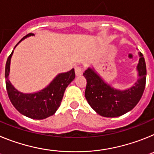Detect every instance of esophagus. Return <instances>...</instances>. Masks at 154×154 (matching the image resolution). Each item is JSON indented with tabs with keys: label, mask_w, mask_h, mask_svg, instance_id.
<instances>
[{
	"label": "esophagus",
	"mask_w": 154,
	"mask_h": 154,
	"mask_svg": "<svg viewBox=\"0 0 154 154\" xmlns=\"http://www.w3.org/2000/svg\"><path fill=\"white\" fill-rule=\"evenodd\" d=\"M75 75L77 76L81 75L82 74V69L81 66L77 65V66L75 67Z\"/></svg>",
	"instance_id": "obj_1"
}]
</instances>
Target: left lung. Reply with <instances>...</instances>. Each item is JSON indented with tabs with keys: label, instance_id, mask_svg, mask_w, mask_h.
<instances>
[{
	"label": "left lung",
	"instance_id": "1",
	"mask_svg": "<svg viewBox=\"0 0 154 154\" xmlns=\"http://www.w3.org/2000/svg\"><path fill=\"white\" fill-rule=\"evenodd\" d=\"M137 70L139 79L132 87L126 90L116 89L106 82L89 68L83 75L86 79L85 96L91 107L104 117H117L133 109L143 93L146 85V68L143 55L139 53Z\"/></svg>",
	"mask_w": 154,
	"mask_h": 154
}]
</instances>
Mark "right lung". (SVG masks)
Masks as SVG:
<instances>
[{"label": "right lung", "mask_w": 154, "mask_h": 154, "mask_svg": "<svg viewBox=\"0 0 154 154\" xmlns=\"http://www.w3.org/2000/svg\"><path fill=\"white\" fill-rule=\"evenodd\" d=\"M31 35H33V34L30 33L24 36L16 45L14 48L21 41ZM13 52L14 50L8 58L5 66L7 92L12 105L20 113L33 119H46L54 115L58 107L60 106L65 89L75 77L74 69L67 72L58 74L49 85L39 92L35 93H23L17 90L8 79L10 72L11 58Z\"/></svg>", "instance_id": "add662e5"}]
</instances>
